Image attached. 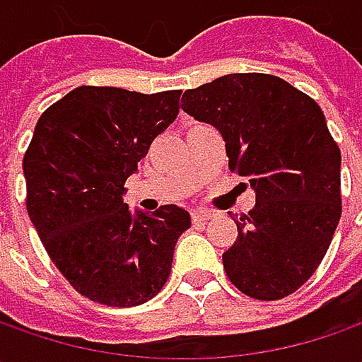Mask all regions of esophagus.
I'll list each match as a JSON object with an SVG mask.
<instances>
[{
  "label": "esophagus",
  "instance_id": "34e87169",
  "mask_svg": "<svg viewBox=\"0 0 362 362\" xmlns=\"http://www.w3.org/2000/svg\"><path fill=\"white\" fill-rule=\"evenodd\" d=\"M191 216H193L195 221H207V219L214 217V211H209V209H193Z\"/></svg>",
  "mask_w": 362,
  "mask_h": 362
}]
</instances>
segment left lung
Returning a JSON list of instances; mask_svg holds the SVG:
<instances>
[{
	"label": "left lung",
	"mask_w": 362,
	"mask_h": 362,
	"mask_svg": "<svg viewBox=\"0 0 362 362\" xmlns=\"http://www.w3.org/2000/svg\"><path fill=\"white\" fill-rule=\"evenodd\" d=\"M181 108L216 127L230 169L250 179L256 205L231 216L238 240L223 252L231 284L278 300L304 284L341 219V151L310 96L270 74H228L183 92Z\"/></svg>",
	"instance_id": "left-lung-1"
}]
</instances>
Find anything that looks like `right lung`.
<instances>
[{
    "instance_id": "obj_1",
    "label": "right lung",
    "mask_w": 362,
    "mask_h": 362,
    "mask_svg": "<svg viewBox=\"0 0 362 362\" xmlns=\"http://www.w3.org/2000/svg\"><path fill=\"white\" fill-rule=\"evenodd\" d=\"M179 96L80 86L35 124L23 157L28 216L56 268L94 302L131 308L153 298L191 228L179 205L146 214L122 202L124 181L177 119Z\"/></svg>"
}]
</instances>
